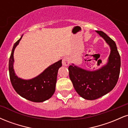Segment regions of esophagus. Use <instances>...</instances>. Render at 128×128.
I'll return each instance as SVG.
<instances>
[{"instance_id": "1", "label": "esophagus", "mask_w": 128, "mask_h": 128, "mask_svg": "<svg viewBox=\"0 0 128 128\" xmlns=\"http://www.w3.org/2000/svg\"><path fill=\"white\" fill-rule=\"evenodd\" d=\"M70 59L68 57H65L62 59V64L64 66H68V64H70Z\"/></svg>"}]
</instances>
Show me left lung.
<instances>
[{"label":"left lung","mask_w":128,"mask_h":128,"mask_svg":"<svg viewBox=\"0 0 128 128\" xmlns=\"http://www.w3.org/2000/svg\"><path fill=\"white\" fill-rule=\"evenodd\" d=\"M109 45L110 54L105 65L96 70H86L78 66L68 67L69 77L76 92L86 100H95L111 92L119 77L120 56L116 42L102 31H96Z\"/></svg>","instance_id":"left-lung-1"}]
</instances>
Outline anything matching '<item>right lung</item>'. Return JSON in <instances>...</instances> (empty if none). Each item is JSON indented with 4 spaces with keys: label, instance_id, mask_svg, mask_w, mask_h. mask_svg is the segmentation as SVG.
<instances>
[{
    "label": "right lung",
    "instance_id": "obj_1",
    "mask_svg": "<svg viewBox=\"0 0 128 128\" xmlns=\"http://www.w3.org/2000/svg\"><path fill=\"white\" fill-rule=\"evenodd\" d=\"M21 38L14 44L10 60L9 72L11 84L22 98L34 102H42L53 96L55 91L58 69L62 66L60 60L46 68L42 73L30 79H23L16 74L14 70V52Z\"/></svg>",
    "mask_w": 128,
    "mask_h": 128
}]
</instances>
